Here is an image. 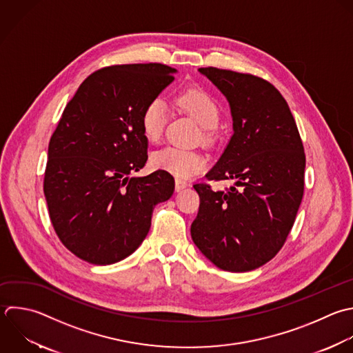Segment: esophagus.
I'll return each mask as SVG.
<instances>
[{"mask_svg": "<svg viewBox=\"0 0 353 353\" xmlns=\"http://www.w3.org/2000/svg\"><path fill=\"white\" fill-rule=\"evenodd\" d=\"M188 186H189V183H188L186 181L179 179V178H175V190H176V192H179V190H182V189H185V188H188Z\"/></svg>", "mask_w": 353, "mask_h": 353, "instance_id": "34e87169", "label": "esophagus"}]
</instances>
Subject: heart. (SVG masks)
<instances>
[{
  "instance_id": "1",
  "label": "heart",
  "mask_w": 353,
  "mask_h": 353,
  "mask_svg": "<svg viewBox=\"0 0 353 353\" xmlns=\"http://www.w3.org/2000/svg\"><path fill=\"white\" fill-rule=\"evenodd\" d=\"M175 101L181 109L188 112L204 128L212 130L221 119V108L215 98L203 88H188L176 94ZM168 119V108L164 99H150L141 113V130L150 142L163 137ZM150 164L156 170L172 174L176 178H189L205 168V159L196 150L178 146H165L150 156Z\"/></svg>"
}]
</instances>
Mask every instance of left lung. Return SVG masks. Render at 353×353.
<instances>
[{
  "label": "left lung",
  "instance_id": "left-lung-1",
  "mask_svg": "<svg viewBox=\"0 0 353 353\" xmlns=\"http://www.w3.org/2000/svg\"><path fill=\"white\" fill-rule=\"evenodd\" d=\"M228 98L233 135L208 181H234L226 190L196 183L200 207L190 233L218 268L248 272L284 245L303 196V145L283 95L269 81L216 68L199 69Z\"/></svg>",
  "mask_w": 353,
  "mask_h": 353
}]
</instances>
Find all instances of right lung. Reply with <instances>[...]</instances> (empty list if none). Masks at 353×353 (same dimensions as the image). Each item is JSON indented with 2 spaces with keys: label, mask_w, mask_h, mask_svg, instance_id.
<instances>
[{
  "label": "right lung",
  "mask_w": 353,
  "mask_h": 353,
  "mask_svg": "<svg viewBox=\"0 0 353 353\" xmlns=\"http://www.w3.org/2000/svg\"><path fill=\"white\" fill-rule=\"evenodd\" d=\"M175 72L161 63L99 69L62 113L50 139L44 194L59 240L83 261L110 265L131 255L149 233L154 205L174 193L165 171L130 174L148 160L141 113Z\"/></svg>",
  "instance_id": "right-lung-1"
}]
</instances>
